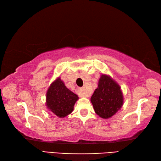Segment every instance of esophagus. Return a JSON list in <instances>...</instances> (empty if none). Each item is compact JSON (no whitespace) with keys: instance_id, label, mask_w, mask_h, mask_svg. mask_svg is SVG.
<instances>
[{"instance_id":"obj_1","label":"esophagus","mask_w":161,"mask_h":161,"mask_svg":"<svg viewBox=\"0 0 161 161\" xmlns=\"http://www.w3.org/2000/svg\"><path fill=\"white\" fill-rule=\"evenodd\" d=\"M76 92L78 93L80 97H88L89 96V94L87 92L84 91V89L81 87H78L76 89Z\"/></svg>"}]
</instances>
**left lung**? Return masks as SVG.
I'll return each mask as SVG.
<instances>
[{
	"label": "left lung",
	"mask_w": 161,
	"mask_h": 161,
	"mask_svg": "<svg viewBox=\"0 0 161 161\" xmlns=\"http://www.w3.org/2000/svg\"><path fill=\"white\" fill-rule=\"evenodd\" d=\"M91 102L96 114L107 119L115 114L122 106V93L114 80L107 75H102Z\"/></svg>",
	"instance_id": "1"
}]
</instances>
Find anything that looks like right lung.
<instances>
[{"label": "right lung", "instance_id": "right-lung-1", "mask_svg": "<svg viewBox=\"0 0 161 161\" xmlns=\"http://www.w3.org/2000/svg\"><path fill=\"white\" fill-rule=\"evenodd\" d=\"M78 97L65 87L60 78L51 84L46 94V105L58 117L70 114Z\"/></svg>", "mask_w": 161, "mask_h": 161}]
</instances>
